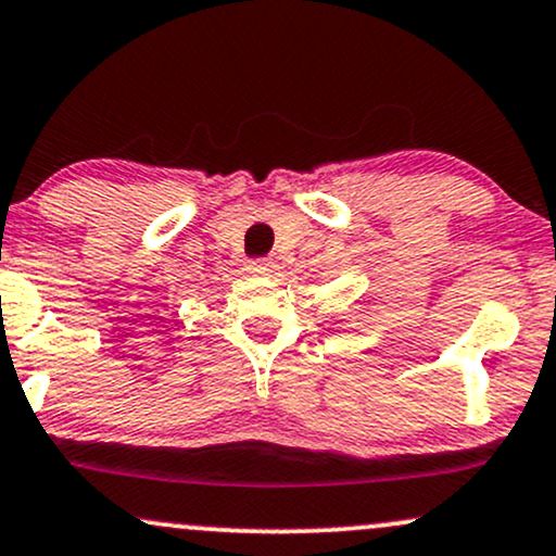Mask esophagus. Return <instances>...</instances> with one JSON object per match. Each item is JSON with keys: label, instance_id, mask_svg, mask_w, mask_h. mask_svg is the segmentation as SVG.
<instances>
[{"label": "esophagus", "instance_id": "obj_1", "mask_svg": "<svg viewBox=\"0 0 556 556\" xmlns=\"http://www.w3.org/2000/svg\"><path fill=\"white\" fill-rule=\"evenodd\" d=\"M247 270L257 273V276H270V273H276V263H273L270 257H257V260H250Z\"/></svg>", "mask_w": 556, "mask_h": 556}]
</instances>
